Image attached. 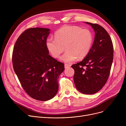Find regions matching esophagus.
<instances>
[{
	"label": "esophagus",
	"mask_w": 126,
	"mask_h": 126,
	"mask_svg": "<svg viewBox=\"0 0 126 126\" xmlns=\"http://www.w3.org/2000/svg\"><path fill=\"white\" fill-rule=\"evenodd\" d=\"M70 64H65L64 65V66H65V68H67L68 67H69L70 66Z\"/></svg>",
	"instance_id": "34e87169"
}]
</instances>
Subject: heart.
Masks as SVG:
<instances>
[{
    "mask_svg": "<svg viewBox=\"0 0 126 126\" xmlns=\"http://www.w3.org/2000/svg\"><path fill=\"white\" fill-rule=\"evenodd\" d=\"M55 38L46 39V46L52 56L58 58L65 49L66 51L60 60L70 63L78 58H85L89 52L93 42V35L88 29L77 26H65L55 34Z\"/></svg>",
    "mask_w": 126,
    "mask_h": 126,
    "instance_id": "b5f03b06",
    "label": "heart"
}]
</instances>
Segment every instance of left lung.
Returning a JSON list of instances; mask_svg holds the SVG:
<instances>
[{
    "mask_svg": "<svg viewBox=\"0 0 126 126\" xmlns=\"http://www.w3.org/2000/svg\"><path fill=\"white\" fill-rule=\"evenodd\" d=\"M95 32L94 40L87 55L83 60L71 65L74 80L78 91L92 94L100 90L106 83L113 61V44L108 33L97 24L86 22Z\"/></svg>",
    "mask_w": 126,
    "mask_h": 126,
    "instance_id": "left-lung-1",
    "label": "left lung"
}]
</instances>
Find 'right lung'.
<instances>
[{"mask_svg":"<svg viewBox=\"0 0 126 126\" xmlns=\"http://www.w3.org/2000/svg\"><path fill=\"white\" fill-rule=\"evenodd\" d=\"M50 30H25L17 40L12 55L13 68L23 88L31 97L41 101L57 94L59 77L64 70V64L48 55L46 41Z\"/></svg>","mask_w":126,"mask_h":126,"instance_id":"add662e5","label":"right lung"}]
</instances>
